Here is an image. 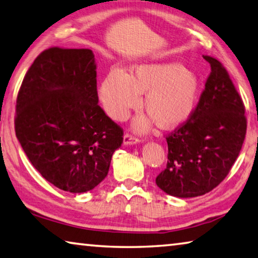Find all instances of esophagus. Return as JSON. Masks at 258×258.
I'll list each match as a JSON object with an SVG mask.
<instances>
[{
	"instance_id": "obj_1",
	"label": "esophagus",
	"mask_w": 258,
	"mask_h": 258,
	"mask_svg": "<svg viewBox=\"0 0 258 258\" xmlns=\"http://www.w3.org/2000/svg\"><path fill=\"white\" fill-rule=\"evenodd\" d=\"M140 142V140L135 137H132L130 134H125L123 139V145L124 146H131V145H137Z\"/></svg>"
}]
</instances>
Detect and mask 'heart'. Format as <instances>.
<instances>
[{"label":"heart","instance_id":"obj_1","mask_svg":"<svg viewBox=\"0 0 258 258\" xmlns=\"http://www.w3.org/2000/svg\"><path fill=\"white\" fill-rule=\"evenodd\" d=\"M199 89L196 74L181 63H141L132 67L131 75L111 69L100 86L99 97L108 116L121 121L147 92L143 106L150 116L137 117L133 124L139 132H146L154 120L165 130L184 124L197 104Z\"/></svg>","mask_w":258,"mask_h":258}]
</instances>
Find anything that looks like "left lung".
I'll use <instances>...</instances> for the list:
<instances>
[{"instance_id": "8db88e82", "label": "left lung", "mask_w": 258, "mask_h": 258, "mask_svg": "<svg viewBox=\"0 0 258 258\" xmlns=\"http://www.w3.org/2000/svg\"><path fill=\"white\" fill-rule=\"evenodd\" d=\"M211 64L205 90L189 119L166 139L168 161L156 184L169 196L192 198L228 175L241 150L247 121L242 100L220 61Z\"/></svg>"}]
</instances>
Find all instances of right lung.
Wrapping results in <instances>:
<instances>
[{
  "mask_svg": "<svg viewBox=\"0 0 258 258\" xmlns=\"http://www.w3.org/2000/svg\"><path fill=\"white\" fill-rule=\"evenodd\" d=\"M98 102L92 50L51 47L25 75L17 98V139L34 167L61 190L94 189L123 143V130Z\"/></svg>",
  "mask_w": 258,
  "mask_h": 258,
  "instance_id": "obj_1",
  "label": "right lung"
}]
</instances>
